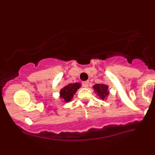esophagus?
I'll return each instance as SVG.
<instances>
[{
  "label": "esophagus",
  "instance_id": "esophagus-1",
  "mask_svg": "<svg viewBox=\"0 0 155 155\" xmlns=\"http://www.w3.org/2000/svg\"><path fill=\"white\" fill-rule=\"evenodd\" d=\"M82 84H83V86L84 87H88V86H89V81H83Z\"/></svg>",
  "mask_w": 155,
  "mask_h": 155
}]
</instances>
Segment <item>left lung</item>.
Instances as JSON below:
<instances>
[{
	"instance_id": "1",
	"label": "left lung",
	"mask_w": 155,
	"mask_h": 155,
	"mask_svg": "<svg viewBox=\"0 0 155 155\" xmlns=\"http://www.w3.org/2000/svg\"><path fill=\"white\" fill-rule=\"evenodd\" d=\"M95 92L97 94V95L101 97V99L104 100L106 97L109 94L108 92V87L106 84H96L93 86Z\"/></svg>"
}]
</instances>
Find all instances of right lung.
Returning a JSON list of instances; mask_svg holds the SVG:
<instances>
[{
    "label": "right lung",
    "mask_w": 155,
    "mask_h": 155,
    "mask_svg": "<svg viewBox=\"0 0 155 155\" xmlns=\"http://www.w3.org/2000/svg\"><path fill=\"white\" fill-rule=\"evenodd\" d=\"M80 87H81V84L79 83L69 84L60 90V97L64 100L65 102H69L71 101L73 96Z\"/></svg>",
    "instance_id": "add662e5"
}]
</instances>
